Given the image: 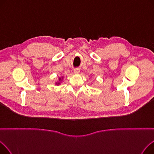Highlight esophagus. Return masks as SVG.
<instances>
[{
  "label": "esophagus",
  "instance_id": "34e87169",
  "mask_svg": "<svg viewBox=\"0 0 154 154\" xmlns=\"http://www.w3.org/2000/svg\"><path fill=\"white\" fill-rule=\"evenodd\" d=\"M74 72L75 74H79V72H80V69H75L74 70Z\"/></svg>",
  "mask_w": 154,
  "mask_h": 154
}]
</instances>
